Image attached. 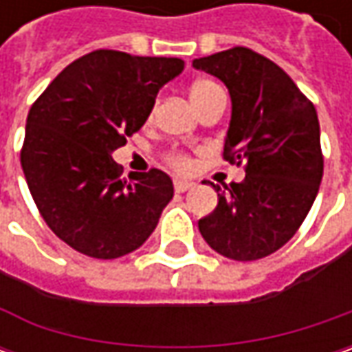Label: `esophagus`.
Listing matches in <instances>:
<instances>
[{
	"label": "esophagus",
	"instance_id": "obj_1",
	"mask_svg": "<svg viewBox=\"0 0 352 352\" xmlns=\"http://www.w3.org/2000/svg\"><path fill=\"white\" fill-rule=\"evenodd\" d=\"M196 184L192 182V180H174V190L178 192V194H184V192H188L190 188H194Z\"/></svg>",
	"mask_w": 352,
	"mask_h": 352
}]
</instances>
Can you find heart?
<instances>
[{"mask_svg": "<svg viewBox=\"0 0 352 352\" xmlns=\"http://www.w3.org/2000/svg\"><path fill=\"white\" fill-rule=\"evenodd\" d=\"M217 89H219V86H217L213 80L201 78V80H196V82L192 84V88H190V100H192V103L196 105L197 102L206 100L210 94L217 91ZM170 162H172L176 168H188V158L182 155H172L170 156Z\"/></svg>", "mask_w": 352, "mask_h": 352, "instance_id": "obj_1", "label": "heart"}]
</instances>
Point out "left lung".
Wrapping results in <instances>:
<instances>
[{
	"mask_svg": "<svg viewBox=\"0 0 352 352\" xmlns=\"http://www.w3.org/2000/svg\"><path fill=\"white\" fill-rule=\"evenodd\" d=\"M223 82L231 121L223 156L247 162L229 188L211 184L217 208L197 221L211 249L233 261H256L284 247L309 213L323 176L314 103L278 64L245 47L192 62Z\"/></svg>",
	"mask_w": 352,
	"mask_h": 352,
	"instance_id": "1",
	"label": "left lung"
}]
</instances>
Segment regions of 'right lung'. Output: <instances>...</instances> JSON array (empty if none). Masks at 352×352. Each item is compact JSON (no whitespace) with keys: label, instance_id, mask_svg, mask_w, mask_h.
Returning a JSON list of instances; mask_svg holds the SVG:
<instances>
[{"label":"right lung","instance_id":"obj_1","mask_svg":"<svg viewBox=\"0 0 352 352\" xmlns=\"http://www.w3.org/2000/svg\"><path fill=\"white\" fill-rule=\"evenodd\" d=\"M184 60L96 50L56 76L33 103L21 166L52 233L94 258L125 256L151 236L174 196L166 172L121 178L113 151L148 119Z\"/></svg>","mask_w":352,"mask_h":352}]
</instances>
